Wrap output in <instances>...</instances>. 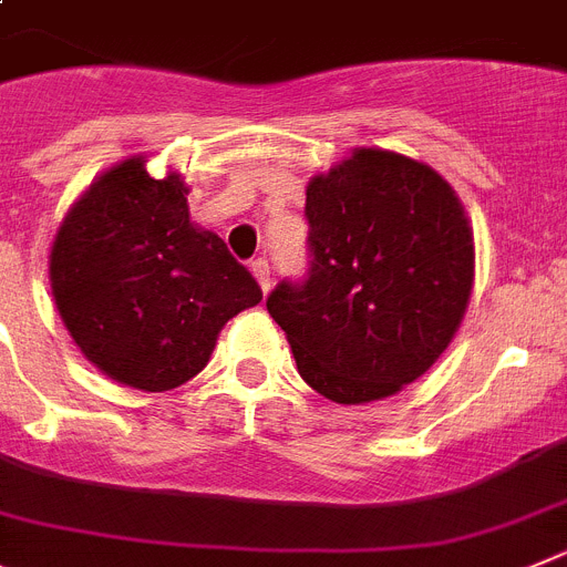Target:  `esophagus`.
<instances>
[{
    "label": "esophagus",
    "instance_id": "obj_1",
    "mask_svg": "<svg viewBox=\"0 0 567 567\" xmlns=\"http://www.w3.org/2000/svg\"><path fill=\"white\" fill-rule=\"evenodd\" d=\"M250 274L256 277V282H259L262 293H268V290H270V265H268V259H254V262H250Z\"/></svg>",
    "mask_w": 567,
    "mask_h": 567
}]
</instances>
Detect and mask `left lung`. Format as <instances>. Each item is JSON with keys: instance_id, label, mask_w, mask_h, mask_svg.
<instances>
[{"instance_id": "obj_1", "label": "left lung", "mask_w": 567, "mask_h": 567, "mask_svg": "<svg viewBox=\"0 0 567 567\" xmlns=\"http://www.w3.org/2000/svg\"><path fill=\"white\" fill-rule=\"evenodd\" d=\"M311 270L268 297L299 377L324 400L365 405L420 379L471 302L474 230L431 165L382 147L317 174L305 190Z\"/></svg>"}]
</instances>
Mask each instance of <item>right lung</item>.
<instances>
[{"label":"right lung","instance_id":"obj_1","mask_svg":"<svg viewBox=\"0 0 567 567\" xmlns=\"http://www.w3.org/2000/svg\"><path fill=\"white\" fill-rule=\"evenodd\" d=\"M131 156L82 190L51 245V293L91 365L171 391L208 365L228 319L262 299L228 245L190 223L188 185Z\"/></svg>","mask_w":567,"mask_h":567}]
</instances>
